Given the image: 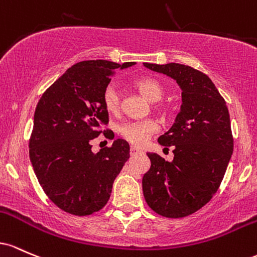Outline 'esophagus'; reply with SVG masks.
Returning <instances> with one entry per match:
<instances>
[{
	"label": "esophagus",
	"mask_w": 257,
	"mask_h": 257,
	"mask_svg": "<svg viewBox=\"0 0 257 257\" xmlns=\"http://www.w3.org/2000/svg\"><path fill=\"white\" fill-rule=\"evenodd\" d=\"M138 153H140V151H138L137 148H135V147H131V149H130V154L136 155V154H138Z\"/></svg>",
	"instance_id": "esophagus-1"
}]
</instances>
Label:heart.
I'll list each match as a JSON object with an SVG mask.
<instances>
[{
    "label": "heart",
    "mask_w": 257,
    "mask_h": 257,
    "mask_svg": "<svg viewBox=\"0 0 257 257\" xmlns=\"http://www.w3.org/2000/svg\"><path fill=\"white\" fill-rule=\"evenodd\" d=\"M135 87L149 102L157 103L164 97L165 90L163 85L154 77H140L135 80ZM103 102L109 113L115 114L120 110V93L114 85H109L103 94ZM160 109V108H159ZM159 122L154 119L141 121H128L119 127V134L135 147H143L153 134L159 131Z\"/></svg>",
    "instance_id": "b5f03b06"
}]
</instances>
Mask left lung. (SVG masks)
<instances>
[{"label": "left lung", "mask_w": 257, "mask_h": 257, "mask_svg": "<svg viewBox=\"0 0 257 257\" xmlns=\"http://www.w3.org/2000/svg\"><path fill=\"white\" fill-rule=\"evenodd\" d=\"M146 68L174 79L182 91L175 123L158 138L174 148V160L147 153L151 169L142 180L144 199L165 217H184L198 211L217 192L233 153L229 113L207 75L178 63Z\"/></svg>", "instance_id": "left-lung-1"}]
</instances>
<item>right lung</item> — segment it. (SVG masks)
I'll list each match as a JSON object with an SVG mask.
<instances>
[{
    "label": "right lung",
    "instance_id": "add662e5",
    "mask_svg": "<svg viewBox=\"0 0 257 257\" xmlns=\"http://www.w3.org/2000/svg\"><path fill=\"white\" fill-rule=\"evenodd\" d=\"M109 60H85L69 68L37 103L29 154L48 198L76 216L99 211L110 198L114 180L130 158L125 140L92 152L109 115L103 94L117 69L135 65Z\"/></svg>",
    "mask_w": 257,
    "mask_h": 257
}]
</instances>
